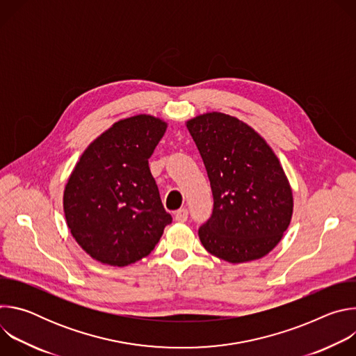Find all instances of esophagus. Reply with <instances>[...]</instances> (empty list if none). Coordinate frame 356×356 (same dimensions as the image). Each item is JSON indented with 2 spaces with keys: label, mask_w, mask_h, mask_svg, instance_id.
<instances>
[{
  "label": "esophagus",
  "mask_w": 356,
  "mask_h": 356,
  "mask_svg": "<svg viewBox=\"0 0 356 356\" xmlns=\"http://www.w3.org/2000/svg\"><path fill=\"white\" fill-rule=\"evenodd\" d=\"M175 218H176L177 222H186L187 218H188V211L186 209H180V210L176 211Z\"/></svg>",
  "instance_id": "34e87169"
}]
</instances>
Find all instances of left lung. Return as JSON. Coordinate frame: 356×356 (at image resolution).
<instances>
[{
	"instance_id": "8db88e82",
	"label": "left lung",
	"mask_w": 356,
	"mask_h": 356,
	"mask_svg": "<svg viewBox=\"0 0 356 356\" xmlns=\"http://www.w3.org/2000/svg\"><path fill=\"white\" fill-rule=\"evenodd\" d=\"M204 162L214 198L198 236L211 255L229 264L264 258L280 242L293 214L289 180L265 139L222 113L187 121Z\"/></svg>"
}]
</instances>
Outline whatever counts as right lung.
<instances>
[{"label": "right lung", "instance_id": "add662e5", "mask_svg": "<svg viewBox=\"0 0 356 356\" xmlns=\"http://www.w3.org/2000/svg\"><path fill=\"white\" fill-rule=\"evenodd\" d=\"M166 127L143 114L121 120L90 143L72 172L65 216L92 259L111 266L135 264L154 250L172 222L147 161Z\"/></svg>", "mask_w": 356, "mask_h": 356}]
</instances>
